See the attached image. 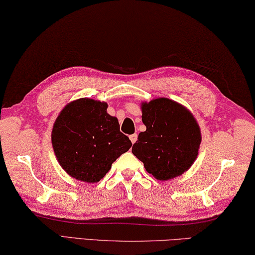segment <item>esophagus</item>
I'll return each mask as SVG.
<instances>
[{
    "label": "esophagus",
    "instance_id": "1",
    "mask_svg": "<svg viewBox=\"0 0 255 255\" xmlns=\"http://www.w3.org/2000/svg\"><path fill=\"white\" fill-rule=\"evenodd\" d=\"M129 139H131V142H132V144H134L135 142H136V139H137V134H132V135H129Z\"/></svg>",
    "mask_w": 255,
    "mask_h": 255
}]
</instances>
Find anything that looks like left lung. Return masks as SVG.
Listing matches in <instances>:
<instances>
[{"instance_id":"obj_1","label":"left lung","mask_w":255,"mask_h":255,"mask_svg":"<svg viewBox=\"0 0 255 255\" xmlns=\"http://www.w3.org/2000/svg\"><path fill=\"white\" fill-rule=\"evenodd\" d=\"M141 108L146 131L138 134L132 153L158 180L184 174L196 160L201 143L193 113L167 98L143 102Z\"/></svg>"}]
</instances>
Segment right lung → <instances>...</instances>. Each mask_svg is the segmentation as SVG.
Wrapping results in <instances>:
<instances>
[{
	"instance_id": "add662e5",
	"label": "right lung",
	"mask_w": 255,
	"mask_h": 255,
	"mask_svg": "<svg viewBox=\"0 0 255 255\" xmlns=\"http://www.w3.org/2000/svg\"><path fill=\"white\" fill-rule=\"evenodd\" d=\"M107 109L106 102L81 98L68 103L56 119L51 144L58 163L72 178L98 183L132 146Z\"/></svg>"
}]
</instances>
